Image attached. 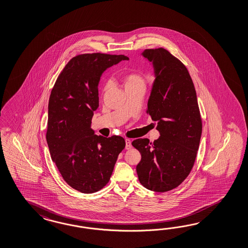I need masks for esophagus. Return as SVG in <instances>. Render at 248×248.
Instances as JSON below:
<instances>
[{
    "mask_svg": "<svg viewBox=\"0 0 248 248\" xmlns=\"http://www.w3.org/2000/svg\"><path fill=\"white\" fill-rule=\"evenodd\" d=\"M132 148V141L130 139H125V149L129 150Z\"/></svg>",
    "mask_w": 248,
    "mask_h": 248,
    "instance_id": "34e87169",
    "label": "esophagus"
}]
</instances>
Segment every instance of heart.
I'll return each mask as SVG.
<instances>
[{"instance_id":"heart-1","label":"heart","mask_w":248,"mask_h":248,"mask_svg":"<svg viewBox=\"0 0 248 248\" xmlns=\"http://www.w3.org/2000/svg\"><path fill=\"white\" fill-rule=\"evenodd\" d=\"M122 82H123L124 87L125 89L132 88V87H145V85H146V80H145V78L143 77V75L138 71H135V70H131V71L123 74ZM110 87H111V83L107 82L103 89L104 92H107Z\"/></svg>"}]
</instances>
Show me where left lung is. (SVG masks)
<instances>
[{"label": "left lung", "instance_id": "1", "mask_svg": "<svg viewBox=\"0 0 248 248\" xmlns=\"http://www.w3.org/2000/svg\"><path fill=\"white\" fill-rule=\"evenodd\" d=\"M143 57L153 62L155 80L147 113L157 123L161 136L154 142L136 139L132 145L141 154L136 171L143 187L165 192L181 185L190 173L202 133L194 84L187 67L163 47L148 48Z\"/></svg>", "mask_w": 248, "mask_h": 248}]
</instances>
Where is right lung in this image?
<instances>
[{
    "instance_id": "obj_1",
    "label": "right lung",
    "mask_w": 248,
    "mask_h": 248,
    "mask_svg": "<svg viewBox=\"0 0 248 248\" xmlns=\"http://www.w3.org/2000/svg\"><path fill=\"white\" fill-rule=\"evenodd\" d=\"M124 60H129L124 55H77L62 69L50 93L46 133L50 156L64 181L82 193H94L107 185L125 147L122 136H98L91 129L99 106L101 74Z\"/></svg>"
}]
</instances>
